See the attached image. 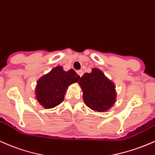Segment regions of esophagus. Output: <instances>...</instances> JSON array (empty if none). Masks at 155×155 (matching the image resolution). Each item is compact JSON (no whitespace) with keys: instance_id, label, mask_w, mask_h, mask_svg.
I'll use <instances>...</instances> for the list:
<instances>
[{"instance_id":"1","label":"esophagus","mask_w":155,"mask_h":155,"mask_svg":"<svg viewBox=\"0 0 155 155\" xmlns=\"http://www.w3.org/2000/svg\"><path fill=\"white\" fill-rule=\"evenodd\" d=\"M76 72H77V74H79V76H80V77H81V76H82L83 73H84V72H83L82 70H79V71H76Z\"/></svg>"}]
</instances>
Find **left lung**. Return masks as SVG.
<instances>
[{"mask_svg": "<svg viewBox=\"0 0 155 155\" xmlns=\"http://www.w3.org/2000/svg\"><path fill=\"white\" fill-rule=\"evenodd\" d=\"M87 106L97 112L109 110L115 102V85L98 68L86 73L79 81Z\"/></svg>", "mask_w": 155, "mask_h": 155, "instance_id": "1", "label": "left lung"}]
</instances>
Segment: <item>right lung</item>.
<instances>
[{"mask_svg": "<svg viewBox=\"0 0 155 155\" xmlns=\"http://www.w3.org/2000/svg\"><path fill=\"white\" fill-rule=\"evenodd\" d=\"M80 76L73 69L64 71L62 66L53 68L37 81L36 98L46 109L53 108L64 101L69 85L79 81Z\"/></svg>", "mask_w": 155, "mask_h": 155, "instance_id": "1", "label": "right lung"}]
</instances>
